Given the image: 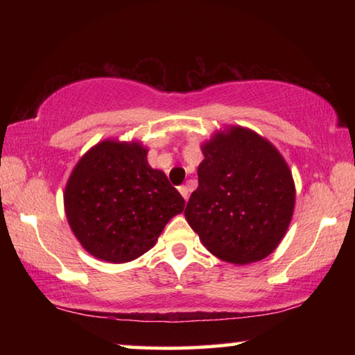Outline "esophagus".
<instances>
[{"label": "esophagus", "instance_id": "obj_1", "mask_svg": "<svg viewBox=\"0 0 355 355\" xmlns=\"http://www.w3.org/2000/svg\"><path fill=\"white\" fill-rule=\"evenodd\" d=\"M178 191H180V194L183 196L184 200L189 199V189H188V186H180Z\"/></svg>", "mask_w": 355, "mask_h": 355}]
</instances>
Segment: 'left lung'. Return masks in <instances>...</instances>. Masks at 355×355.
I'll return each mask as SVG.
<instances>
[{
    "label": "left lung",
    "instance_id": "left-lung-1",
    "mask_svg": "<svg viewBox=\"0 0 355 355\" xmlns=\"http://www.w3.org/2000/svg\"><path fill=\"white\" fill-rule=\"evenodd\" d=\"M202 152L186 220L218 258L233 264L263 260L285 236L294 211L296 189L284 156L243 127L218 131Z\"/></svg>",
    "mask_w": 355,
    "mask_h": 355
}]
</instances>
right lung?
I'll use <instances>...</instances> for the list:
<instances>
[{"label": "right lung", "mask_w": 355, "mask_h": 355, "mask_svg": "<svg viewBox=\"0 0 355 355\" xmlns=\"http://www.w3.org/2000/svg\"><path fill=\"white\" fill-rule=\"evenodd\" d=\"M69 225L89 254L107 263L136 260L155 245L184 199L147 163L139 142L106 139L78 161L65 186Z\"/></svg>", "instance_id": "right-lung-1"}]
</instances>
